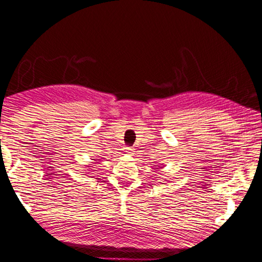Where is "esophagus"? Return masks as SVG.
Segmentation results:
<instances>
[{"label": "esophagus", "mask_w": 262, "mask_h": 262, "mask_svg": "<svg viewBox=\"0 0 262 262\" xmlns=\"http://www.w3.org/2000/svg\"><path fill=\"white\" fill-rule=\"evenodd\" d=\"M132 152H133V149H132V148H129V147H126V153L129 154V153H132Z\"/></svg>", "instance_id": "34e87169"}]
</instances>
